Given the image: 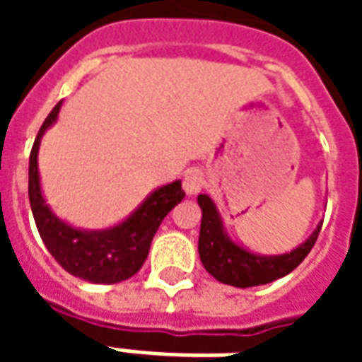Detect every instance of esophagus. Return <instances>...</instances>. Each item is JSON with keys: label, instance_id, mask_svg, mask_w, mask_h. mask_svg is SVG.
<instances>
[{"label": "esophagus", "instance_id": "obj_1", "mask_svg": "<svg viewBox=\"0 0 362 362\" xmlns=\"http://www.w3.org/2000/svg\"><path fill=\"white\" fill-rule=\"evenodd\" d=\"M182 186H184V192H186L188 196H196V194H199L202 188L205 186L204 173H202V170H189V173H186Z\"/></svg>", "mask_w": 362, "mask_h": 362}]
</instances>
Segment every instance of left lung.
Listing matches in <instances>:
<instances>
[{
    "mask_svg": "<svg viewBox=\"0 0 362 362\" xmlns=\"http://www.w3.org/2000/svg\"><path fill=\"white\" fill-rule=\"evenodd\" d=\"M197 204L202 207V228L197 243L199 259L207 273L233 287H258L285 277L308 256L322 228L320 221L314 233L296 248L277 256H266L248 250L246 246L235 243L228 236L219 209L207 194H199Z\"/></svg>",
    "mask_w": 362,
    "mask_h": 362,
    "instance_id": "8db88e82",
    "label": "left lung"
}]
</instances>
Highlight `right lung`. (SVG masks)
<instances>
[{"label": "right lung", "mask_w": 362, "mask_h": 362, "mask_svg": "<svg viewBox=\"0 0 362 362\" xmlns=\"http://www.w3.org/2000/svg\"><path fill=\"white\" fill-rule=\"evenodd\" d=\"M59 108L62 103L56 104L48 118L44 119L28 158V199L36 228L54 259L75 277L104 285L126 281L141 269L157 228L168 211L186 196L182 182L174 180L153 189L137 205V209L114 227L90 230L74 227L67 221L59 219L46 204L38 173L40 141L46 129L56 124Z\"/></svg>", "instance_id": "add662e5"}]
</instances>
